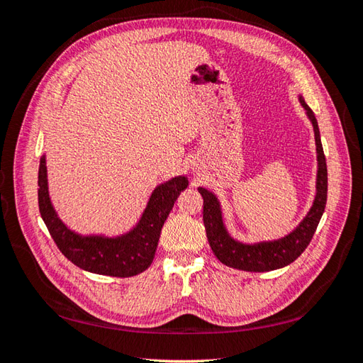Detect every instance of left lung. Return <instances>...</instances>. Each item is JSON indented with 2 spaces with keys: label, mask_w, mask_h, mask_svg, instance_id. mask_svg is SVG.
<instances>
[{
  "label": "left lung",
  "mask_w": 363,
  "mask_h": 363,
  "mask_svg": "<svg viewBox=\"0 0 363 363\" xmlns=\"http://www.w3.org/2000/svg\"><path fill=\"white\" fill-rule=\"evenodd\" d=\"M298 101L303 106L306 117L309 118L315 134V151H317V179H315V196L309 212L298 223L295 229L274 240L242 242L229 234L223 207L218 196L204 187L198 191L204 199L203 220L211 248L215 256L226 267L243 269V272H273L295 262L311 243L317 230L321 215L325 212L328 198V168L325 152H323L318 121L309 106L306 104L303 95H298Z\"/></svg>",
  "instance_id": "obj_1"
}]
</instances>
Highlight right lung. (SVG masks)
Segmentation results:
<instances>
[{
    "instance_id": "right-lung-1",
    "label": "right lung",
    "mask_w": 363,
    "mask_h": 363,
    "mask_svg": "<svg viewBox=\"0 0 363 363\" xmlns=\"http://www.w3.org/2000/svg\"><path fill=\"white\" fill-rule=\"evenodd\" d=\"M189 186L186 174L174 176L151 191L140 218L118 235L81 234L67 225L54 209L50 196L46 154L38 167V209L52 240L64 256L89 273L130 277L151 265L157 250L162 226L174 201Z\"/></svg>"
}]
</instances>
